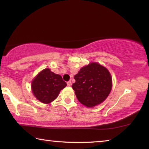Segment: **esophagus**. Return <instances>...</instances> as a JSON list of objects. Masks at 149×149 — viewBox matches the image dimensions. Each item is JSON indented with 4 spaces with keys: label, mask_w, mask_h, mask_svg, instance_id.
I'll use <instances>...</instances> for the list:
<instances>
[{
    "label": "esophagus",
    "mask_w": 149,
    "mask_h": 149,
    "mask_svg": "<svg viewBox=\"0 0 149 149\" xmlns=\"http://www.w3.org/2000/svg\"><path fill=\"white\" fill-rule=\"evenodd\" d=\"M71 85H72V82H71V81H68L67 82V85L68 87H70L71 86Z\"/></svg>",
    "instance_id": "34e87169"
}]
</instances>
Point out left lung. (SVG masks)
Segmentation results:
<instances>
[{
  "label": "left lung",
  "mask_w": 149,
  "mask_h": 149,
  "mask_svg": "<svg viewBox=\"0 0 149 149\" xmlns=\"http://www.w3.org/2000/svg\"><path fill=\"white\" fill-rule=\"evenodd\" d=\"M72 85L78 100L87 107L99 104L112 89V77L108 70L98 63H91L80 69Z\"/></svg>",
  "instance_id": "1"
}]
</instances>
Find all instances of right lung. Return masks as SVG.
Wrapping results in <instances>:
<instances>
[{
    "mask_svg": "<svg viewBox=\"0 0 149 149\" xmlns=\"http://www.w3.org/2000/svg\"><path fill=\"white\" fill-rule=\"evenodd\" d=\"M66 85L61 75L46 68L33 80L31 88L35 97L39 101L47 104L56 99L60 91Z\"/></svg>",
    "mask_w": 149,
    "mask_h": 149,
    "instance_id": "right-lung-1",
    "label": "right lung"
}]
</instances>
